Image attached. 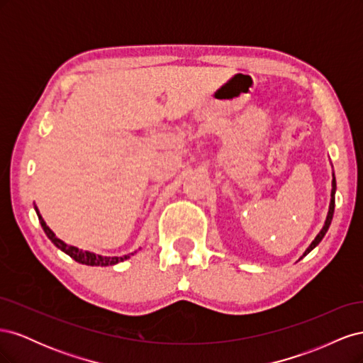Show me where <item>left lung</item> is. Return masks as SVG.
I'll return each mask as SVG.
<instances>
[{
	"instance_id": "left-lung-1",
	"label": "left lung",
	"mask_w": 363,
	"mask_h": 363,
	"mask_svg": "<svg viewBox=\"0 0 363 363\" xmlns=\"http://www.w3.org/2000/svg\"><path fill=\"white\" fill-rule=\"evenodd\" d=\"M335 192H336V180H335V175H333V182H332V199H330V207H328V213H327V219H325V224H324V227L321 228V232L316 235V238L312 240V244L309 245V248H307L306 251H304V255H303V257L306 256V255H309V252L321 242L323 240V238L325 236V233H327V230H328V227H330V224H332V219H333V212H335Z\"/></svg>"
}]
</instances>
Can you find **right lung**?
Returning a JSON list of instances; mask_svg holds the SVG:
<instances>
[{
	"label": "right lung",
	"instance_id": "add662e5",
	"mask_svg": "<svg viewBox=\"0 0 363 363\" xmlns=\"http://www.w3.org/2000/svg\"><path fill=\"white\" fill-rule=\"evenodd\" d=\"M36 208V213L39 216V221H40V225L43 228V232H45V235L50 238L51 242L56 245L59 250H62L63 252H67V255L69 257H72L75 262L79 263H83V265H89V267H108V265H115V263H119V262H124L125 259L130 257V255H125L123 257H107V256H100V255H95V252H91V251H83V250H79L77 247H72V245H68L65 244L63 240H60L56 235H54L52 230L47 225V223L43 221V218L40 216L38 207L35 206Z\"/></svg>",
	"mask_w": 363,
	"mask_h": 363
}]
</instances>
